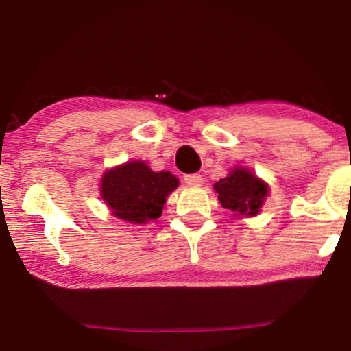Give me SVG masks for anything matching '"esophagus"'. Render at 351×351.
Here are the masks:
<instances>
[{"mask_svg":"<svg viewBox=\"0 0 351 351\" xmlns=\"http://www.w3.org/2000/svg\"><path fill=\"white\" fill-rule=\"evenodd\" d=\"M184 182L187 184V186H192V187H198L203 184V176L198 175V173H193V175H186L184 176Z\"/></svg>","mask_w":351,"mask_h":351,"instance_id":"1","label":"esophagus"}]
</instances>
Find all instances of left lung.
Listing matches in <instances>:
<instances>
[{
	"mask_svg": "<svg viewBox=\"0 0 351 351\" xmlns=\"http://www.w3.org/2000/svg\"><path fill=\"white\" fill-rule=\"evenodd\" d=\"M213 189L224 209L232 210L237 215H257L268 197V186L252 171L240 167L230 171L228 178L215 182Z\"/></svg>",
	"mask_w": 351,
	"mask_h": 351,
	"instance_id": "1",
	"label": "left lung"
}]
</instances>
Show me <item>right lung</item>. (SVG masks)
<instances>
[{
  "mask_svg": "<svg viewBox=\"0 0 351 351\" xmlns=\"http://www.w3.org/2000/svg\"><path fill=\"white\" fill-rule=\"evenodd\" d=\"M178 184L170 171H152L145 162H127L104 175L102 198L117 218L144 224L161 217L165 198Z\"/></svg>",
  "mask_w": 351,
  "mask_h": 351,
  "instance_id": "right-lung-1",
  "label": "right lung"
}]
</instances>
